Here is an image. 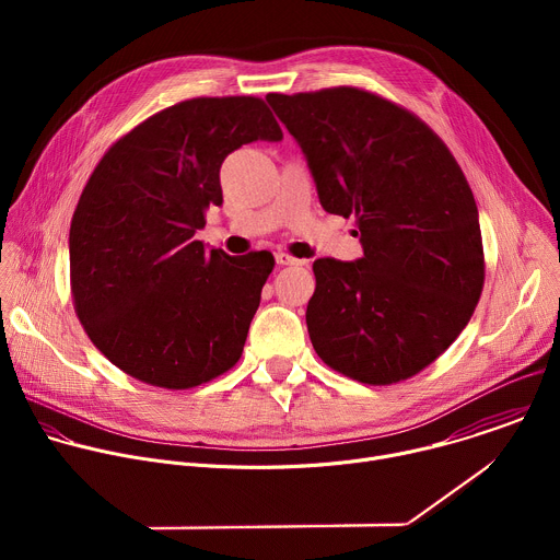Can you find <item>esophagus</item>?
Returning <instances> with one entry per match:
<instances>
[{"label":"esophagus","instance_id":"obj_1","mask_svg":"<svg viewBox=\"0 0 560 560\" xmlns=\"http://www.w3.org/2000/svg\"><path fill=\"white\" fill-rule=\"evenodd\" d=\"M275 259H277L279 266H299L301 264V259H296V257H292L288 253H277Z\"/></svg>","mask_w":560,"mask_h":560}]
</instances>
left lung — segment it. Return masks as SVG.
<instances>
[{"label": "left lung", "mask_w": 560, "mask_h": 560, "mask_svg": "<svg viewBox=\"0 0 560 560\" xmlns=\"http://www.w3.org/2000/svg\"><path fill=\"white\" fill-rule=\"evenodd\" d=\"M330 214L354 217L357 261L316 259L310 341L326 365L392 385L434 363L463 332L486 281L471 188L415 113L354 86L270 93Z\"/></svg>", "instance_id": "1"}]
</instances>
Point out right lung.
I'll list each match as a JSON object with an SVG mask.
<instances>
[{"mask_svg": "<svg viewBox=\"0 0 560 560\" xmlns=\"http://www.w3.org/2000/svg\"><path fill=\"white\" fill-rule=\"evenodd\" d=\"M281 137L259 97H195L102 156L70 221V294L95 348L128 376L188 389L242 359L275 257L206 250L195 232L223 203V159Z\"/></svg>", "mask_w": 560, "mask_h": 560, "instance_id": "right-lung-1", "label": "right lung"}]
</instances>
